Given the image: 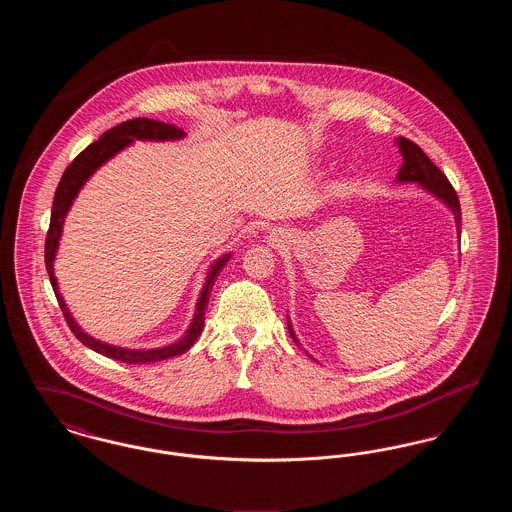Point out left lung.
<instances>
[{
    "label": "left lung",
    "mask_w": 512,
    "mask_h": 512,
    "mask_svg": "<svg viewBox=\"0 0 512 512\" xmlns=\"http://www.w3.org/2000/svg\"><path fill=\"white\" fill-rule=\"evenodd\" d=\"M395 146L403 157V163H401V169L395 176V182L397 184H416L426 194H430L441 201L451 211V215L455 219V226H457V236L461 238V203H459V197L455 194L453 186L445 178V174L439 171L438 167L430 161V157L411 140L399 136V138H395ZM288 330H290L293 341L297 345H301L297 336H295L290 315H288ZM307 357H311V355L307 353ZM311 359L315 361V357H311Z\"/></svg>",
    "instance_id": "8db88e82"
}]
</instances>
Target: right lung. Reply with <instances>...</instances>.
I'll list each match as a JSON object with an SVG mask.
<instances>
[{"instance_id": "1", "label": "right lung", "mask_w": 512, "mask_h": 512, "mask_svg": "<svg viewBox=\"0 0 512 512\" xmlns=\"http://www.w3.org/2000/svg\"><path fill=\"white\" fill-rule=\"evenodd\" d=\"M186 136L188 134L182 128H178L174 124L153 121V119H132V121L121 122L115 128L103 132L98 142L90 144L74 159L73 163L67 167V171L63 172V178H61V182L55 190V197H53L48 238H46V268H48L49 282H51V288H53L55 297L59 301V307L65 315L69 328L73 330L74 336L82 341L86 347H90L92 351L101 353L109 359L128 363V365H144V363L165 361V359H171V357L186 353L194 345L197 338H199V334H201V330H203V324H205V309L209 305V297H211V290L215 286V278L219 276L222 267L232 257V251L220 255L219 259H215L207 268L205 284H203L199 297L195 301L194 317H192V322L188 324L186 332L174 343L163 345V347H153V349H130V347L113 345V343L98 340V338L90 336L86 330H82V326L73 317L69 305L65 303V297L59 292V284H57V278H55V257H57L59 242H61V236H63L65 219H67V215L73 207L74 199L78 197L80 190L86 186V182L96 174V171H99L107 161H111L115 155H119L126 147L132 146L136 140H140V142H178Z\"/></svg>"}]
</instances>
